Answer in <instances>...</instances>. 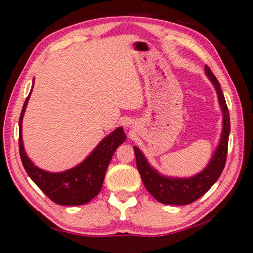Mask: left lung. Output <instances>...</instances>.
I'll return each instance as SVG.
<instances>
[{
  "label": "left lung",
  "instance_id": "1",
  "mask_svg": "<svg viewBox=\"0 0 253 253\" xmlns=\"http://www.w3.org/2000/svg\"><path fill=\"white\" fill-rule=\"evenodd\" d=\"M205 74L210 78L211 84L216 90L220 108L222 112V132L220 135V141L205 169L196 175L185 177V178L164 176L159 173L149 163L144 153L138 147L134 146L136 168H138L139 173L143 179L145 188L157 201L165 203V205L183 206L196 201L206 191H208L213 187L214 183L219 179L220 175H221L223 168H225L228 136L229 130H231L229 113L219 81L216 80V77L214 76V74L207 65L205 66Z\"/></svg>",
  "mask_w": 253,
  "mask_h": 253
}]
</instances>
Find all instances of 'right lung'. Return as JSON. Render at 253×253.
I'll list each match as a JSON object with an SVG mask.
<instances>
[{
	"mask_svg": "<svg viewBox=\"0 0 253 253\" xmlns=\"http://www.w3.org/2000/svg\"><path fill=\"white\" fill-rule=\"evenodd\" d=\"M31 92L26 98L19 120L20 157L26 172L39 187V189L58 205L80 206L88 203L100 193L113 153L118 149L119 145L126 140L123 127H118L108 135L104 136L100 144L92 150V152L76 167L62 172L45 171L38 168L28 158L22 141V119Z\"/></svg>",
	"mask_w": 253,
	"mask_h": 253,
	"instance_id": "add662e5",
	"label": "right lung"
}]
</instances>
